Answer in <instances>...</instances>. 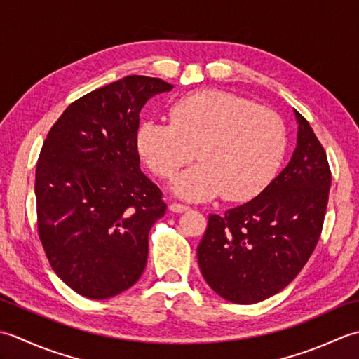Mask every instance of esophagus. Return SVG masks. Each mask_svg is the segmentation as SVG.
Segmentation results:
<instances>
[{
	"label": "esophagus",
	"mask_w": 359,
	"mask_h": 359,
	"mask_svg": "<svg viewBox=\"0 0 359 359\" xmlns=\"http://www.w3.org/2000/svg\"><path fill=\"white\" fill-rule=\"evenodd\" d=\"M169 209L175 212V214H182V212L189 210V206H184V204H180V203H170Z\"/></svg>",
	"instance_id": "obj_1"
}]
</instances>
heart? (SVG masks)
I'll return each mask as SVG.
<instances>
[{"label": "heart", "instance_id": "heart-1", "mask_svg": "<svg viewBox=\"0 0 359 359\" xmlns=\"http://www.w3.org/2000/svg\"><path fill=\"white\" fill-rule=\"evenodd\" d=\"M169 116L170 123L144 121L136 144L161 178H172L196 151L200 163L173 182L181 198L203 201L222 194L245 201L273 180L287 141L283 122L271 109L232 93L206 90L175 102Z\"/></svg>", "mask_w": 359, "mask_h": 359}]
</instances>
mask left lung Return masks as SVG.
I'll return each instance as SVG.
<instances>
[{
    "instance_id": "left-lung-1",
    "label": "left lung",
    "mask_w": 359,
    "mask_h": 359,
    "mask_svg": "<svg viewBox=\"0 0 359 359\" xmlns=\"http://www.w3.org/2000/svg\"><path fill=\"white\" fill-rule=\"evenodd\" d=\"M296 149L287 167L255 196L209 215L196 248L204 280L233 304H255L301 273L323 231L332 173L310 123L292 109Z\"/></svg>"
}]
</instances>
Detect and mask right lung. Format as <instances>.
Listing matches in <instances>:
<instances>
[{"mask_svg": "<svg viewBox=\"0 0 359 359\" xmlns=\"http://www.w3.org/2000/svg\"><path fill=\"white\" fill-rule=\"evenodd\" d=\"M172 88L145 76L116 80L72 102L45 139L39 236L55 274L80 296L113 297L144 271L150 228L167 204L139 167V113Z\"/></svg>", "mask_w": 359, "mask_h": 359, "instance_id": "add662e5", "label": "right lung"}]
</instances>
